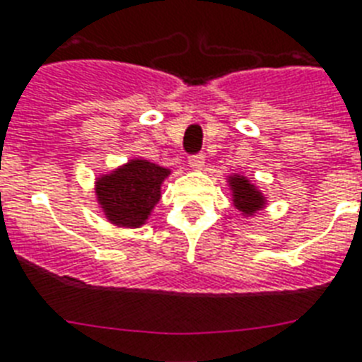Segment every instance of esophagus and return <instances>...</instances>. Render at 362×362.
<instances>
[{
    "label": "esophagus",
    "instance_id": "34e87169",
    "mask_svg": "<svg viewBox=\"0 0 362 362\" xmlns=\"http://www.w3.org/2000/svg\"><path fill=\"white\" fill-rule=\"evenodd\" d=\"M204 160L205 157L202 153H196V155H190L189 157L190 168H194V170H202V168H204Z\"/></svg>",
    "mask_w": 362,
    "mask_h": 362
}]
</instances>
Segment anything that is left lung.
Wrapping results in <instances>:
<instances>
[{
    "label": "left lung",
    "mask_w": 362,
    "mask_h": 362,
    "mask_svg": "<svg viewBox=\"0 0 362 362\" xmlns=\"http://www.w3.org/2000/svg\"><path fill=\"white\" fill-rule=\"evenodd\" d=\"M230 189L233 205L245 216H252L256 211L265 207V196L247 177H243V175H231Z\"/></svg>",
    "instance_id": "8db88e82"
}]
</instances>
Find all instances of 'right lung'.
Listing matches in <instances>:
<instances>
[{
  "mask_svg": "<svg viewBox=\"0 0 362 362\" xmlns=\"http://www.w3.org/2000/svg\"><path fill=\"white\" fill-rule=\"evenodd\" d=\"M168 168L132 158L125 166L97 179V199L104 215L115 226L140 228L160 199V185Z\"/></svg>",
  "mask_w": 362,
  "mask_h": 362,
  "instance_id": "add662e5",
  "label": "right lung"
}]
</instances>
